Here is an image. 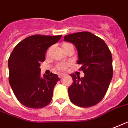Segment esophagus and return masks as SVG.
<instances>
[{
  "label": "esophagus",
  "instance_id": "34e87169",
  "mask_svg": "<svg viewBox=\"0 0 128 128\" xmlns=\"http://www.w3.org/2000/svg\"><path fill=\"white\" fill-rule=\"evenodd\" d=\"M63 76H64V75H63V74H59V75H58V77H59L60 78H62Z\"/></svg>",
  "mask_w": 128,
  "mask_h": 128
}]
</instances>
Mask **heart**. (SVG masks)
Returning <instances> with one entry per match:
<instances>
[{
    "instance_id": "1",
    "label": "heart",
    "mask_w": 128,
    "mask_h": 128,
    "mask_svg": "<svg viewBox=\"0 0 128 128\" xmlns=\"http://www.w3.org/2000/svg\"><path fill=\"white\" fill-rule=\"evenodd\" d=\"M61 47H62V49H63V50L65 52H66L69 49L73 48L72 45L71 44H70V43L67 42L62 44ZM67 68H68V65H65V64H63V63H58V64H57V65H56V70L58 71H60V72L65 71Z\"/></svg>"
}]
</instances>
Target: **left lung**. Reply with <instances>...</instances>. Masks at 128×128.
<instances>
[{
  "instance_id": "1",
  "label": "left lung",
  "mask_w": 128,
  "mask_h": 128,
  "mask_svg": "<svg viewBox=\"0 0 128 128\" xmlns=\"http://www.w3.org/2000/svg\"><path fill=\"white\" fill-rule=\"evenodd\" d=\"M64 41L72 43L78 52L77 63L83 78L72 74L73 83L68 88L71 102L83 108L98 104L106 95L112 78V58L103 40L87 31L67 34Z\"/></svg>"
}]
</instances>
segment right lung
<instances>
[{
    "instance_id": "obj_1",
    "label": "right lung",
    "mask_w": 128,
    "mask_h": 128,
    "mask_svg": "<svg viewBox=\"0 0 128 128\" xmlns=\"http://www.w3.org/2000/svg\"><path fill=\"white\" fill-rule=\"evenodd\" d=\"M61 37L34 34L21 41L12 51L8 60L9 84L22 105L41 108L50 103L60 78L52 73L41 78L40 66L48 48Z\"/></svg>"
}]
</instances>
